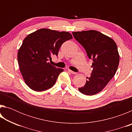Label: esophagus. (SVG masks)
I'll list each match as a JSON object with an SVG mask.
<instances>
[{"label":"esophagus","instance_id":"34e87169","mask_svg":"<svg viewBox=\"0 0 132 132\" xmlns=\"http://www.w3.org/2000/svg\"><path fill=\"white\" fill-rule=\"evenodd\" d=\"M68 71L69 73H71V74H73V75H75V74H76V73L75 72V71H73L72 70H70V69H68Z\"/></svg>","mask_w":132,"mask_h":132}]
</instances>
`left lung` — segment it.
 I'll return each mask as SVG.
<instances>
[{"instance_id":"1","label":"left lung","mask_w":132,"mask_h":132,"mask_svg":"<svg viewBox=\"0 0 132 132\" xmlns=\"http://www.w3.org/2000/svg\"><path fill=\"white\" fill-rule=\"evenodd\" d=\"M75 38L83 46L93 60L92 73L86 84L79 88L80 93L93 95L101 92L115 75L119 55L115 42L95 30L73 32Z\"/></svg>"}]
</instances>
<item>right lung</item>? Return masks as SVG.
Wrapping results in <instances>:
<instances>
[{"label":"right lung","instance_id":"1","mask_svg":"<svg viewBox=\"0 0 132 132\" xmlns=\"http://www.w3.org/2000/svg\"><path fill=\"white\" fill-rule=\"evenodd\" d=\"M70 33L41 28L28 35L17 53L22 77L31 90L43 91L55 84L63 69L48 62L51 56L57 55L62 44L72 39Z\"/></svg>","mask_w":132,"mask_h":132}]
</instances>
